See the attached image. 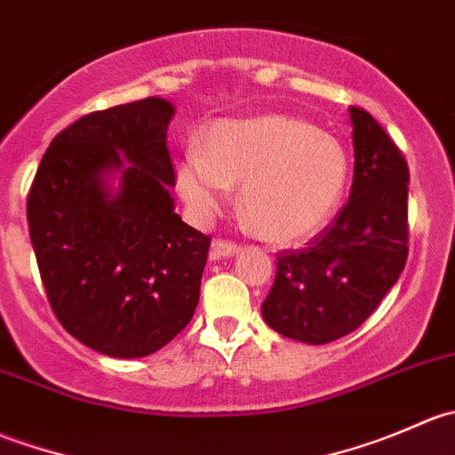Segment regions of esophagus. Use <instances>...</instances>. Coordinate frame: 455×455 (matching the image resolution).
Here are the masks:
<instances>
[{
    "label": "esophagus",
    "mask_w": 455,
    "mask_h": 455,
    "mask_svg": "<svg viewBox=\"0 0 455 455\" xmlns=\"http://www.w3.org/2000/svg\"><path fill=\"white\" fill-rule=\"evenodd\" d=\"M240 251V246L235 242H228V240H215L211 244V259H224V257H233Z\"/></svg>",
    "instance_id": "1"
}]
</instances>
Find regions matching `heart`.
Listing matches in <instances>:
<instances>
[{"mask_svg": "<svg viewBox=\"0 0 455 455\" xmlns=\"http://www.w3.org/2000/svg\"><path fill=\"white\" fill-rule=\"evenodd\" d=\"M240 188V211L273 244H299L323 231L350 185L341 140L283 114L218 121L176 167L180 198L206 218Z\"/></svg>", "mask_w": 455, "mask_h": 455, "instance_id": "b5f03b06", "label": "heart"}]
</instances>
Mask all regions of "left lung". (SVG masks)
<instances>
[{
    "label": "left lung",
    "mask_w": 455,
    "mask_h": 455,
    "mask_svg": "<svg viewBox=\"0 0 455 455\" xmlns=\"http://www.w3.org/2000/svg\"><path fill=\"white\" fill-rule=\"evenodd\" d=\"M355 178L339 218L308 249L282 253L261 304L275 332L323 346L359 328L407 259L405 158L371 114L350 108Z\"/></svg>",
    "instance_id": "8db88e82"
}]
</instances>
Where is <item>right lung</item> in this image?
Segmentation results:
<instances>
[{"instance_id":"1","label":"right lung","mask_w":455,"mask_h":455,"mask_svg":"<svg viewBox=\"0 0 455 455\" xmlns=\"http://www.w3.org/2000/svg\"><path fill=\"white\" fill-rule=\"evenodd\" d=\"M173 105L149 96L54 136L28 196L41 282L63 328L92 350L140 359L191 321L211 240L172 196Z\"/></svg>"}]
</instances>
